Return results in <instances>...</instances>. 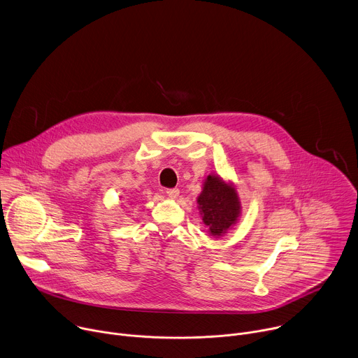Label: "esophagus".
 <instances>
[{"mask_svg": "<svg viewBox=\"0 0 358 358\" xmlns=\"http://www.w3.org/2000/svg\"><path fill=\"white\" fill-rule=\"evenodd\" d=\"M166 194L171 198V199H176L178 195H180V189L178 188H170L166 191Z\"/></svg>", "mask_w": 358, "mask_h": 358, "instance_id": "esophagus-1", "label": "esophagus"}]
</instances>
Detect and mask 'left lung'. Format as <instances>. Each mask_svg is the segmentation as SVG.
<instances>
[{"instance_id":"left-lung-1","label":"left lung","mask_w":358,"mask_h":358,"mask_svg":"<svg viewBox=\"0 0 358 358\" xmlns=\"http://www.w3.org/2000/svg\"><path fill=\"white\" fill-rule=\"evenodd\" d=\"M196 203L203 225L214 238L227 235L238 224L242 214L241 199L234 182L225 181L214 173L203 180Z\"/></svg>"}]
</instances>
